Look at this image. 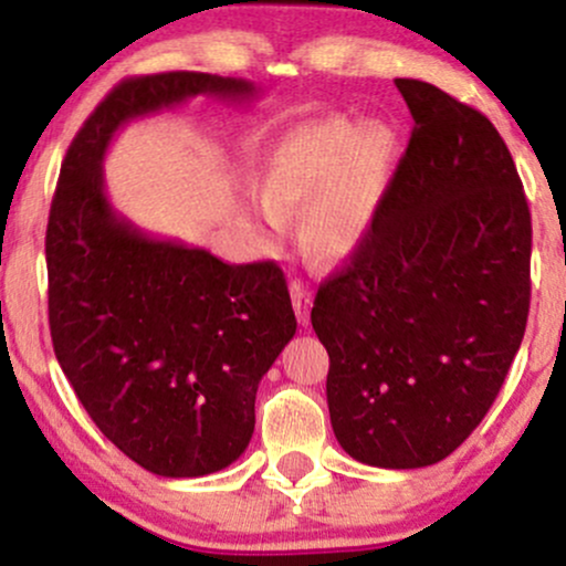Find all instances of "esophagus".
<instances>
[{
    "label": "esophagus",
    "instance_id": "esophagus-1",
    "mask_svg": "<svg viewBox=\"0 0 566 566\" xmlns=\"http://www.w3.org/2000/svg\"><path fill=\"white\" fill-rule=\"evenodd\" d=\"M290 295H292V308H295L297 322H301L303 327H308L311 305H314V292H311L308 284H303L301 279H295L290 287Z\"/></svg>",
    "mask_w": 566,
    "mask_h": 566
}]
</instances>
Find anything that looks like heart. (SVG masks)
<instances>
[{"instance_id":"b5f03b06","label":"heart","mask_w":566,"mask_h":566,"mask_svg":"<svg viewBox=\"0 0 566 566\" xmlns=\"http://www.w3.org/2000/svg\"><path fill=\"white\" fill-rule=\"evenodd\" d=\"M399 138L386 122L327 116L290 129L263 165V197L255 210H301V244L314 261H350L367 242L388 186Z\"/></svg>"}]
</instances>
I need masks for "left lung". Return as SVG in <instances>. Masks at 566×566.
I'll return each mask as SVG.
<instances>
[{
    "mask_svg": "<svg viewBox=\"0 0 566 566\" xmlns=\"http://www.w3.org/2000/svg\"><path fill=\"white\" fill-rule=\"evenodd\" d=\"M415 127L367 242L324 279L311 324L329 354L335 439L378 469L452 454L490 412L530 314L532 220L490 119L396 80Z\"/></svg>",
    "mask_w": 566,
    "mask_h": 566,
    "instance_id": "1",
    "label": "left lung"
}]
</instances>
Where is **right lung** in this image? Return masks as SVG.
Listing matches in <instances>:
<instances>
[{
	"label": "right lung",
	"instance_id": "1",
	"mask_svg": "<svg viewBox=\"0 0 566 566\" xmlns=\"http://www.w3.org/2000/svg\"><path fill=\"white\" fill-rule=\"evenodd\" d=\"M197 95L242 103L258 90L199 71L116 84L71 140L44 239L57 365L103 437L167 479L223 471L247 450L258 382L297 329L274 261L229 265L148 237L106 197L116 129Z\"/></svg>",
	"mask_w": 566,
	"mask_h": 566
}]
</instances>
